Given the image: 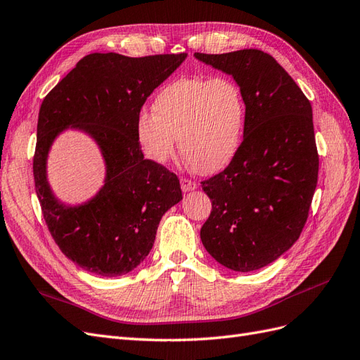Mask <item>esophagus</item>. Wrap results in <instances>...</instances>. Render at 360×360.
<instances>
[{
    "label": "esophagus",
    "instance_id": "34e87169",
    "mask_svg": "<svg viewBox=\"0 0 360 360\" xmlns=\"http://www.w3.org/2000/svg\"><path fill=\"white\" fill-rule=\"evenodd\" d=\"M180 184H181V191L183 192H189V191H193V189H197V181H193V180H191V179H186V177H181L180 179Z\"/></svg>",
    "mask_w": 360,
    "mask_h": 360
}]
</instances>
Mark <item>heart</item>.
<instances>
[{
	"label": "heart",
	"instance_id": "obj_1",
	"mask_svg": "<svg viewBox=\"0 0 360 360\" xmlns=\"http://www.w3.org/2000/svg\"><path fill=\"white\" fill-rule=\"evenodd\" d=\"M153 114L143 111L136 122L141 148L148 159L165 163L176 151L198 172L226 167L242 143L246 101L230 76H191L167 84L156 94Z\"/></svg>",
	"mask_w": 360,
	"mask_h": 360
}]
</instances>
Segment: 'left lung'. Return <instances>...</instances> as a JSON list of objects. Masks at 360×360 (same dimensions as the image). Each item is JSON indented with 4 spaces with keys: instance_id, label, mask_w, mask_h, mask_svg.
<instances>
[{
    "instance_id": "8db88e82",
    "label": "left lung",
    "mask_w": 360,
    "mask_h": 360,
    "mask_svg": "<svg viewBox=\"0 0 360 360\" xmlns=\"http://www.w3.org/2000/svg\"><path fill=\"white\" fill-rule=\"evenodd\" d=\"M195 57L231 75L246 101L243 141L228 167L201 181L212 200L201 242L217 263L252 271L297 240L319 180L312 108L281 64L259 49Z\"/></svg>"
}]
</instances>
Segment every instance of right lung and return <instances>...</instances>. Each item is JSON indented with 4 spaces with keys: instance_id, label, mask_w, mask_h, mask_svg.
Listing matches in <instances>:
<instances>
[{
    "instance_id": "add662e5",
    "label": "right lung",
    "mask_w": 360,
    "mask_h": 360,
    "mask_svg": "<svg viewBox=\"0 0 360 360\" xmlns=\"http://www.w3.org/2000/svg\"><path fill=\"white\" fill-rule=\"evenodd\" d=\"M184 58L90 53L41 102L32 174L43 219L61 252L91 274L134 270L153 248L162 216L183 198L176 174L144 159L136 122L147 97ZM70 124L98 141L108 168L103 191L79 207L60 205L46 181L49 147Z\"/></svg>"
}]
</instances>
